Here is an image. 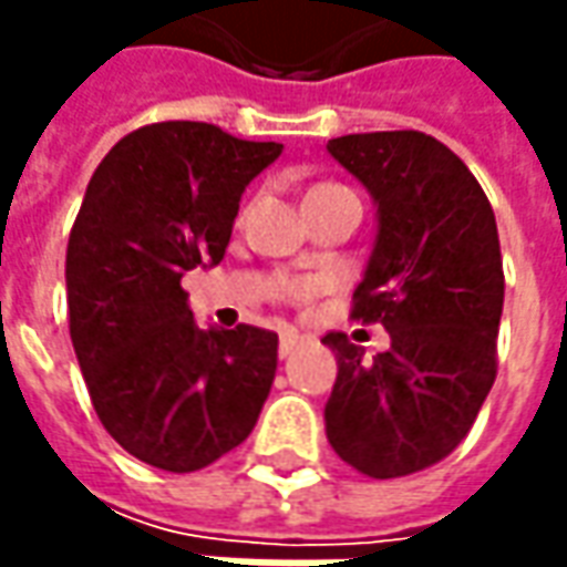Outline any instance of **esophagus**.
Masks as SVG:
<instances>
[{
  "label": "esophagus",
  "instance_id": "34e87169",
  "mask_svg": "<svg viewBox=\"0 0 567 567\" xmlns=\"http://www.w3.org/2000/svg\"><path fill=\"white\" fill-rule=\"evenodd\" d=\"M299 343H302V338H299L296 331H284V334H280V347H277V350H280V357H290Z\"/></svg>",
  "mask_w": 567,
  "mask_h": 567
}]
</instances>
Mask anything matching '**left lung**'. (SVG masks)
<instances>
[{"label":"left lung","instance_id":"obj_1","mask_svg":"<svg viewBox=\"0 0 567 567\" xmlns=\"http://www.w3.org/2000/svg\"><path fill=\"white\" fill-rule=\"evenodd\" d=\"M379 205V236L353 293L362 324L391 347L331 331L338 381L324 403L328 442L372 480L439 464L467 439L498 372L505 271L489 198L467 164L425 132H365L328 142Z\"/></svg>","mask_w":567,"mask_h":567}]
</instances>
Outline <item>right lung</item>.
I'll use <instances>...</instances> for the list:
<instances>
[{
    "label": "right lung",
    "mask_w": 567,
    "mask_h": 567,
    "mask_svg": "<svg viewBox=\"0 0 567 567\" xmlns=\"http://www.w3.org/2000/svg\"><path fill=\"white\" fill-rule=\"evenodd\" d=\"M284 144L154 122L94 169L65 251L69 334L103 429L192 473L243 445L277 372V334L198 328L183 274L220 265L239 198Z\"/></svg>",
    "instance_id": "1"
}]
</instances>
